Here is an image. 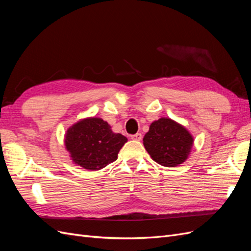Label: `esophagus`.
<instances>
[{
  "mask_svg": "<svg viewBox=\"0 0 251 251\" xmlns=\"http://www.w3.org/2000/svg\"><path fill=\"white\" fill-rule=\"evenodd\" d=\"M141 138H142V135H141L140 133H137V134H135V135H132V136H131V139H133V140L139 141V140H141Z\"/></svg>",
  "mask_w": 251,
  "mask_h": 251,
  "instance_id": "esophagus-1",
  "label": "esophagus"
}]
</instances>
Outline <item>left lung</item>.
I'll list each match as a JSON object with an SVG mask.
<instances>
[{"label":"left lung","instance_id":"obj_1","mask_svg":"<svg viewBox=\"0 0 251 251\" xmlns=\"http://www.w3.org/2000/svg\"><path fill=\"white\" fill-rule=\"evenodd\" d=\"M193 144L194 137L187 128L168 117L153 121L143 137V146L151 158L166 168L185 162Z\"/></svg>","mask_w":251,"mask_h":251}]
</instances>
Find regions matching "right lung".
Returning a JSON list of instances; mask_svg holds the SVG:
<instances>
[{"label": "right lung", "instance_id": "obj_1", "mask_svg": "<svg viewBox=\"0 0 251 251\" xmlns=\"http://www.w3.org/2000/svg\"><path fill=\"white\" fill-rule=\"evenodd\" d=\"M126 141L100 117L82 118L65 134V147L72 162L88 171H100L115 161Z\"/></svg>", "mask_w": 251, "mask_h": 251}]
</instances>
